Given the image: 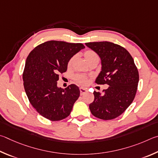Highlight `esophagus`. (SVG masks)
I'll return each instance as SVG.
<instances>
[{
  "label": "esophagus",
  "instance_id": "obj_1",
  "mask_svg": "<svg viewBox=\"0 0 158 158\" xmlns=\"http://www.w3.org/2000/svg\"><path fill=\"white\" fill-rule=\"evenodd\" d=\"M80 92H81V95H82V94H84L85 93L87 92V90H86V89H85V88L81 87L80 88Z\"/></svg>",
  "mask_w": 158,
  "mask_h": 158
}]
</instances>
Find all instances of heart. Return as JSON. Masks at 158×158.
<instances>
[{"label":"heart","instance_id":"obj_1","mask_svg":"<svg viewBox=\"0 0 158 158\" xmlns=\"http://www.w3.org/2000/svg\"><path fill=\"white\" fill-rule=\"evenodd\" d=\"M84 56H85V60H86V61L88 63L90 62L91 61H93L94 60H98V55L96 54L94 51H92V50H87V51L84 52ZM74 60H75V56L72 57L71 59L69 60L67 64L68 68L71 67ZM74 79L77 82H78V83L82 85H86L88 83L87 77L86 76H83V75H76V76L74 77Z\"/></svg>","mask_w":158,"mask_h":158}]
</instances>
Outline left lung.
<instances>
[{
	"instance_id": "left-lung-1",
	"label": "left lung",
	"mask_w": 158,
	"mask_h": 158,
	"mask_svg": "<svg viewBox=\"0 0 158 158\" xmlns=\"http://www.w3.org/2000/svg\"><path fill=\"white\" fill-rule=\"evenodd\" d=\"M85 45L101 60V71L96 82L109 85L104 94L94 92V101L89 104V110L101 119H113L125 112L133 101L139 82L138 70L133 58L122 46L109 41Z\"/></svg>"
}]
</instances>
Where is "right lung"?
<instances>
[{"label": "right lung", "mask_w": 158, "mask_h": 158, "mask_svg": "<svg viewBox=\"0 0 158 158\" xmlns=\"http://www.w3.org/2000/svg\"><path fill=\"white\" fill-rule=\"evenodd\" d=\"M85 47L82 44L46 41L32 50L25 65L23 81L30 103L39 114L55 121L70 114L80 96L76 85L57 87L59 74L66 72L69 60Z\"/></svg>", "instance_id": "1"}]
</instances>
